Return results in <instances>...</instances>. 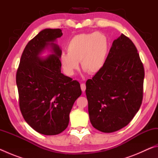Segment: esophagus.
<instances>
[{
    "mask_svg": "<svg viewBox=\"0 0 158 158\" xmlns=\"http://www.w3.org/2000/svg\"><path fill=\"white\" fill-rule=\"evenodd\" d=\"M81 89L83 92H84L85 90V89H86V86H85V84L84 83H81Z\"/></svg>",
    "mask_w": 158,
    "mask_h": 158,
    "instance_id": "34e87169",
    "label": "esophagus"
}]
</instances>
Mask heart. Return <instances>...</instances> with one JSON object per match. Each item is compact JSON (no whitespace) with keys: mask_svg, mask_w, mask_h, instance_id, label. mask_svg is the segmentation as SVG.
I'll return each mask as SVG.
<instances>
[{"mask_svg":"<svg viewBox=\"0 0 158 158\" xmlns=\"http://www.w3.org/2000/svg\"><path fill=\"white\" fill-rule=\"evenodd\" d=\"M68 53L60 56V65L68 75H73L79 69V62L85 73L95 74L105 66L109 52V40L103 33L76 35L68 42Z\"/></svg>","mask_w":158,"mask_h":158,"instance_id":"obj_1","label":"heart"}]
</instances>
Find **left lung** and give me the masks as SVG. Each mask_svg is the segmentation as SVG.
Wrapping results in <instances>:
<instances>
[{
  "mask_svg": "<svg viewBox=\"0 0 158 158\" xmlns=\"http://www.w3.org/2000/svg\"><path fill=\"white\" fill-rule=\"evenodd\" d=\"M143 79L137 48L122 34L113 42L102 70L85 84L93 126L109 133L129 124L142 102Z\"/></svg>",
  "mask_w": 158,
  "mask_h": 158,
  "instance_id": "left-lung-1",
  "label": "left lung"
}]
</instances>
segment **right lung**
<instances>
[{
    "instance_id": "add662e5",
    "label": "right lung",
    "mask_w": 158,
    "mask_h": 158,
    "mask_svg": "<svg viewBox=\"0 0 158 158\" xmlns=\"http://www.w3.org/2000/svg\"><path fill=\"white\" fill-rule=\"evenodd\" d=\"M62 35L59 28L40 32L26 46L16 75L21 114L33 129L44 135L66 129L74 102L81 95L79 83L60 72L62 51L53 42ZM48 45L53 53L40 59Z\"/></svg>"
}]
</instances>
